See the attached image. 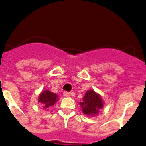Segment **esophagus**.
Returning a JSON list of instances; mask_svg holds the SVG:
<instances>
[{"instance_id": "obj_1", "label": "esophagus", "mask_w": 146, "mask_h": 146, "mask_svg": "<svg viewBox=\"0 0 146 146\" xmlns=\"http://www.w3.org/2000/svg\"><path fill=\"white\" fill-rule=\"evenodd\" d=\"M63 94L64 96H66V97H68V96H70V95H71V94L70 93V92H63Z\"/></svg>"}]
</instances>
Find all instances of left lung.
I'll return each instance as SVG.
<instances>
[{
    "mask_svg": "<svg viewBox=\"0 0 146 146\" xmlns=\"http://www.w3.org/2000/svg\"><path fill=\"white\" fill-rule=\"evenodd\" d=\"M84 114L94 117L99 113V110L103 107V102L100 96L93 90L86 93L83 102H80Z\"/></svg>",
    "mask_w": 146,
    "mask_h": 146,
    "instance_id": "1",
    "label": "left lung"
}]
</instances>
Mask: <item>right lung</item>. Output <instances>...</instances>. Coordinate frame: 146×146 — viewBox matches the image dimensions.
Returning <instances> with one entry per match:
<instances>
[{
    "mask_svg": "<svg viewBox=\"0 0 146 146\" xmlns=\"http://www.w3.org/2000/svg\"><path fill=\"white\" fill-rule=\"evenodd\" d=\"M58 101V95L52 93L48 90L42 92L39 98V102L42 104L43 108H48L49 107L53 106Z\"/></svg>",
    "mask_w": 146,
    "mask_h": 146,
    "instance_id": "add662e5",
    "label": "right lung"
}]
</instances>
